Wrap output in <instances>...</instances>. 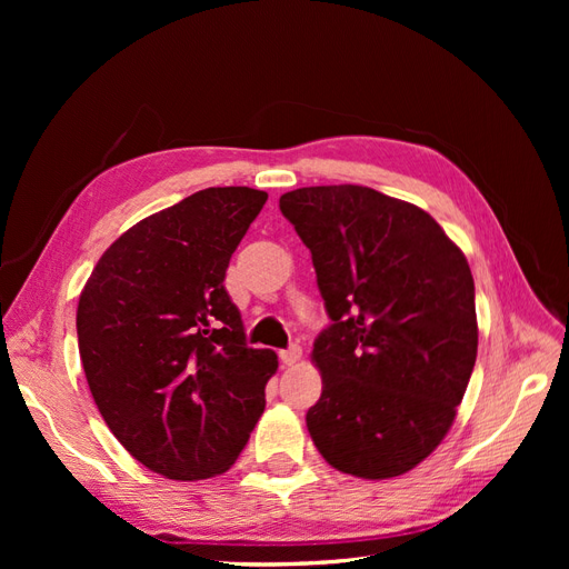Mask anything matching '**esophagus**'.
Returning a JSON list of instances; mask_svg holds the SVG:
<instances>
[{
    "mask_svg": "<svg viewBox=\"0 0 569 569\" xmlns=\"http://www.w3.org/2000/svg\"><path fill=\"white\" fill-rule=\"evenodd\" d=\"M280 360H282L284 366H295V363H299V360H301V347H297V343H291L289 349L280 351Z\"/></svg>",
    "mask_w": 569,
    "mask_h": 569,
    "instance_id": "esophagus-1",
    "label": "esophagus"
}]
</instances>
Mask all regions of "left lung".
Masks as SVG:
<instances>
[{
  "label": "left lung",
  "mask_w": 569,
  "mask_h": 569,
  "mask_svg": "<svg viewBox=\"0 0 569 569\" xmlns=\"http://www.w3.org/2000/svg\"><path fill=\"white\" fill-rule=\"evenodd\" d=\"M282 216L311 249L332 325L313 343L320 456L363 479L416 468L449 432L477 358L468 258L418 206L360 184L301 187Z\"/></svg>",
  "instance_id": "left-lung-1"
}]
</instances>
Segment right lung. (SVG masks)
Listing matches in <instances>:
<instances>
[{
  "mask_svg": "<svg viewBox=\"0 0 569 569\" xmlns=\"http://www.w3.org/2000/svg\"><path fill=\"white\" fill-rule=\"evenodd\" d=\"M268 194L209 187L137 222L78 301V349L113 437L168 479L222 475L242 453L278 370L251 349L226 270Z\"/></svg>",
  "mask_w": 569,
  "mask_h": 569,
  "instance_id": "add662e5",
  "label": "right lung"
}]
</instances>
